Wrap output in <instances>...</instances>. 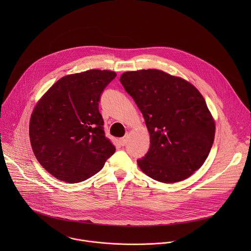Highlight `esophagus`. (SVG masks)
Masks as SVG:
<instances>
[{
    "instance_id": "1",
    "label": "esophagus",
    "mask_w": 251,
    "mask_h": 251,
    "mask_svg": "<svg viewBox=\"0 0 251 251\" xmlns=\"http://www.w3.org/2000/svg\"><path fill=\"white\" fill-rule=\"evenodd\" d=\"M127 140H128V137H127V135H126V136H124L123 138H121L120 143H121L122 146H125L126 144L127 143Z\"/></svg>"
}]
</instances>
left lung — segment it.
I'll list each match as a JSON object with an SVG mask.
<instances>
[{
  "label": "left lung",
  "instance_id": "left-lung-1",
  "mask_svg": "<svg viewBox=\"0 0 251 251\" xmlns=\"http://www.w3.org/2000/svg\"><path fill=\"white\" fill-rule=\"evenodd\" d=\"M120 81L143 114L150 133V149L137 159L140 169L165 183L191 176L215 140V122L199 91L157 70L125 72Z\"/></svg>",
  "mask_w": 251,
  "mask_h": 251
}]
</instances>
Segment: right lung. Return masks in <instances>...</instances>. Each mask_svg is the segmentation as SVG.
Segmentation results:
<instances>
[{
    "label": "right lung",
    "mask_w": 251,
    "mask_h": 251,
    "mask_svg": "<svg viewBox=\"0 0 251 251\" xmlns=\"http://www.w3.org/2000/svg\"><path fill=\"white\" fill-rule=\"evenodd\" d=\"M116 76L99 70L67 75L37 102L30 121L31 145L37 161L55 178L67 182L89 179L115 152L99 102Z\"/></svg>",
    "instance_id": "add662e5"
}]
</instances>
